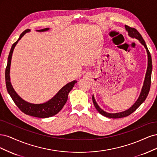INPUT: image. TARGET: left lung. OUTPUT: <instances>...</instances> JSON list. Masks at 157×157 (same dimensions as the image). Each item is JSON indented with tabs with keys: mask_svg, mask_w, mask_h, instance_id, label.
I'll use <instances>...</instances> for the list:
<instances>
[{
	"mask_svg": "<svg viewBox=\"0 0 157 157\" xmlns=\"http://www.w3.org/2000/svg\"><path fill=\"white\" fill-rule=\"evenodd\" d=\"M125 27H126V31L128 32V35H129L131 37L136 38V39H137V40H139L141 43L145 46V48L147 50V55H148V67H147V73L145 75V79L144 86H143V88H142L140 96L138 99L136 101V102L129 109H128V110L121 113H108L105 111H103L102 109L98 106L97 103L96 102V100H95V99L94 98V96H92V101L94 103V105L95 107L96 108L98 111L100 113L101 115L105 116L106 117L111 118H119L126 117L127 116H129L132 113H134L136 109L141 105V103L145 100V99L147 98V96H148L149 90H150V87H151V83L152 59H151V56L150 52L148 48H147V46L145 44V42L143 38H142L140 33L137 31V29H136L135 28L130 27L128 25H125Z\"/></svg>",
	"mask_w": 157,
	"mask_h": 157,
	"instance_id": "8db88e82",
	"label": "left lung"
}]
</instances>
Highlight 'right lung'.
Here are the masks:
<instances>
[{"instance_id":"right-lung-1","label":"right lung","mask_w":157,"mask_h":157,"mask_svg":"<svg viewBox=\"0 0 157 157\" xmlns=\"http://www.w3.org/2000/svg\"><path fill=\"white\" fill-rule=\"evenodd\" d=\"M48 29V28H45V29L38 30V31H45ZM29 29H26L23 31L20 35V38L17 39V40L14 42L12 46V48L8 58V63L5 70L6 86L8 92L10 94V96L13 99V102L15 103L17 107L20 109L23 113H24L26 115L35 117L48 118L56 115L57 113H58L61 111V109L63 108L66 101H67L68 94L69 93L71 89L73 88L75 84L77 82V81L74 80V81H72L66 84L65 86H63L59 90L58 94H57L53 98H52L50 100L44 103L33 104L28 103L23 100V99H21L18 96L16 92L14 91V90L10 83V68L11 59L14 47L16 46L17 42L21 39V37L24 35L26 33L29 32Z\"/></svg>"}]
</instances>
